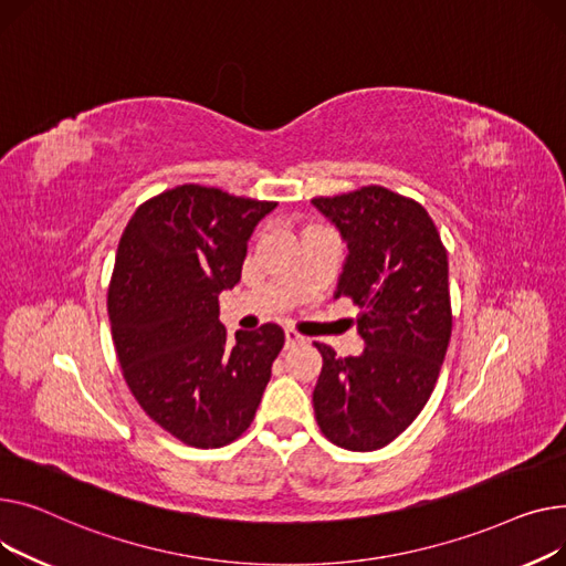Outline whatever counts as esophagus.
<instances>
[{
  "mask_svg": "<svg viewBox=\"0 0 566 566\" xmlns=\"http://www.w3.org/2000/svg\"><path fill=\"white\" fill-rule=\"evenodd\" d=\"M306 343H308V338L298 334V331H294V328H287V331H285V347H287V349H290V347H296V345H306Z\"/></svg>",
  "mask_w": 566,
  "mask_h": 566,
  "instance_id": "obj_1",
  "label": "esophagus"
}]
</instances>
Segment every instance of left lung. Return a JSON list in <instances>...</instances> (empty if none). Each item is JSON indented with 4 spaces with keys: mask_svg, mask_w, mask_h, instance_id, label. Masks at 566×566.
<instances>
[{
    "mask_svg": "<svg viewBox=\"0 0 566 566\" xmlns=\"http://www.w3.org/2000/svg\"><path fill=\"white\" fill-rule=\"evenodd\" d=\"M313 206L334 221L349 255L336 296L360 308V356L313 343L322 373L315 420L338 448L388 446L418 418L437 386L452 334L448 251L427 210L409 196L368 185Z\"/></svg>",
    "mask_w": 566,
    "mask_h": 566,
    "instance_id": "left-lung-1",
    "label": "left lung"
}]
</instances>
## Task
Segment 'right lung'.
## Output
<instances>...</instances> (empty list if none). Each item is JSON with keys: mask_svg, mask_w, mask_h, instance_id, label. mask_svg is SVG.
Wrapping results in <instances>:
<instances>
[{"mask_svg": "<svg viewBox=\"0 0 566 566\" xmlns=\"http://www.w3.org/2000/svg\"><path fill=\"white\" fill-rule=\"evenodd\" d=\"M274 206L189 182L148 198L120 235L107 311L123 377L146 416L191 448L244 434L283 349L279 324L226 343L219 322V294L240 281Z\"/></svg>", "mask_w": 566, "mask_h": 566, "instance_id": "obj_1", "label": "right lung"}]
</instances>
